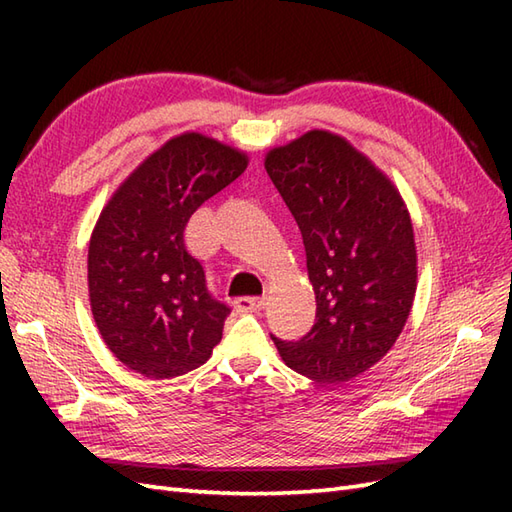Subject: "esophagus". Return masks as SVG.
Returning a JSON list of instances; mask_svg holds the SVG:
<instances>
[{"mask_svg": "<svg viewBox=\"0 0 512 512\" xmlns=\"http://www.w3.org/2000/svg\"><path fill=\"white\" fill-rule=\"evenodd\" d=\"M235 310L237 312H257L264 308V299H257V297H239L235 299Z\"/></svg>", "mask_w": 512, "mask_h": 512, "instance_id": "esophagus-1", "label": "esophagus"}]
</instances>
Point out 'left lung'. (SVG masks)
Masks as SVG:
<instances>
[{
  "label": "left lung",
  "mask_w": 512,
  "mask_h": 512,
  "mask_svg": "<svg viewBox=\"0 0 512 512\" xmlns=\"http://www.w3.org/2000/svg\"><path fill=\"white\" fill-rule=\"evenodd\" d=\"M306 246L317 319L299 341L273 336L284 363L317 383L367 372L396 343L418 286L405 200L383 171L325 129L264 160Z\"/></svg>",
  "instance_id": "obj_1"
}]
</instances>
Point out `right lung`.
<instances>
[{
    "label": "right lung",
    "mask_w": 512,
    "mask_h": 512,
    "mask_svg": "<svg viewBox=\"0 0 512 512\" xmlns=\"http://www.w3.org/2000/svg\"><path fill=\"white\" fill-rule=\"evenodd\" d=\"M246 167L244 151L184 132L140 162L103 206L88 248L90 306L105 345L145 378L191 372L222 339L231 310L209 295L184 226Z\"/></svg>",
    "instance_id": "1"
}]
</instances>
